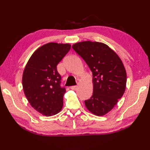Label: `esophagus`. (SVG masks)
<instances>
[{
    "label": "esophagus",
    "instance_id": "34e87169",
    "mask_svg": "<svg viewBox=\"0 0 150 150\" xmlns=\"http://www.w3.org/2000/svg\"><path fill=\"white\" fill-rule=\"evenodd\" d=\"M70 88H71V90H77V86H73L70 87Z\"/></svg>",
    "mask_w": 150,
    "mask_h": 150
}]
</instances>
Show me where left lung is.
<instances>
[{
	"label": "left lung",
	"mask_w": 150,
	"mask_h": 150,
	"mask_svg": "<svg viewBox=\"0 0 150 150\" xmlns=\"http://www.w3.org/2000/svg\"><path fill=\"white\" fill-rule=\"evenodd\" d=\"M72 47L93 73V95L84 101L85 106L95 115L103 116L113 109L125 91L127 76L122 60L103 42L82 41Z\"/></svg>",
	"instance_id": "obj_1"
}]
</instances>
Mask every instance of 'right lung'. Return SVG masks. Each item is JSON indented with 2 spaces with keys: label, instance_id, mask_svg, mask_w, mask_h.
Segmentation results:
<instances>
[{
  "label": "right lung",
  "instance_id": "right-lung-1",
  "mask_svg": "<svg viewBox=\"0 0 150 150\" xmlns=\"http://www.w3.org/2000/svg\"><path fill=\"white\" fill-rule=\"evenodd\" d=\"M71 44L49 42L34 52L25 66L22 82L24 93L35 110L46 117L59 113L63 106L64 88L57 66Z\"/></svg>",
  "mask_w": 150,
  "mask_h": 150
}]
</instances>
